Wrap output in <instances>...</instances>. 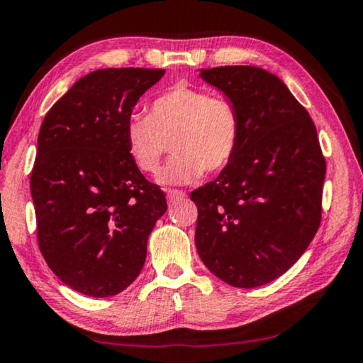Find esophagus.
Returning a JSON list of instances; mask_svg holds the SVG:
<instances>
[{
  "label": "esophagus",
  "mask_w": 363,
  "mask_h": 363,
  "mask_svg": "<svg viewBox=\"0 0 363 363\" xmlns=\"http://www.w3.org/2000/svg\"><path fill=\"white\" fill-rule=\"evenodd\" d=\"M184 197H186V192L184 191H177V189H169V191H167V202L181 201Z\"/></svg>",
  "instance_id": "34e87169"
}]
</instances>
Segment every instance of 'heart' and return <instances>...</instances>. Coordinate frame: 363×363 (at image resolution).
Wrapping results in <instances>:
<instances>
[{"label":"heart","mask_w":363,"mask_h":363,"mask_svg":"<svg viewBox=\"0 0 363 363\" xmlns=\"http://www.w3.org/2000/svg\"><path fill=\"white\" fill-rule=\"evenodd\" d=\"M240 135V113L230 99L186 85L164 91L147 116H131L125 126L130 160L147 174L160 169L171 141L174 156L161 171L162 184H189L203 171H223L237 155Z\"/></svg>","instance_id":"obj_1"}]
</instances>
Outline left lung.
I'll return each instance as SVG.
<instances>
[{"label":"left lung","instance_id":"obj_1","mask_svg":"<svg viewBox=\"0 0 363 363\" xmlns=\"http://www.w3.org/2000/svg\"><path fill=\"white\" fill-rule=\"evenodd\" d=\"M230 99L242 135L233 161L196 189V247L235 288L263 286L293 267L320 223L325 160L308 110L274 74L252 65L202 69Z\"/></svg>","mask_w":363,"mask_h":363}]
</instances>
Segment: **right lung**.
Returning a JSON list of instances; mask_svg holds the SVG:
<instances>
[{"instance_id":"add662e5","label":"right lung","mask_w":363,"mask_h":363,"mask_svg":"<svg viewBox=\"0 0 363 363\" xmlns=\"http://www.w3.org/2000/svg\"><path fill=\"white\" fill-rule=\"evenodd\" d=\"M164 69H99L54 104L40 125L30 196L40 253L85 296L128 288L146 259L166 196L133 164L125 126Z\"/></svg>"}]
</instances>
